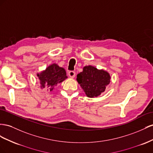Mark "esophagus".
I'll list each match as a JSON object with an SVG mask.
<instances>
[{"mask_svg":"<svg viewBox=\"0 0 153 153\" xmlns=\"http://www.w3.org/2000/svg\"><path fill=\"white\" fill-rule=\"evenodd\" d=\"M68 76L70 77L71 78H74L76 76V72L74 71H70L68 72Z\"/></svg>","mask_w":153,"mask_h":153,"instance_id":"obj_1","label":"esophagus"}]
</instances>
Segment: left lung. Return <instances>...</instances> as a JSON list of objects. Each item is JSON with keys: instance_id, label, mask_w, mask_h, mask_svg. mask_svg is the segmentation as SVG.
<instances>
[{"instance_id": "left-lung-1", "label": "left lung", "mask_w": 153, "mask_h": 153, "mask_svg": "<svg viewBox=\"0 0 153 153\" xmlns=\"http://www.w3.org/2000/svg\"><path fill=\"white\" fill-rule=\"evenodd\" d=\"M110 74L106 71L91 65L85 66L82 71L77 75L78 83L90 98L97 97L102 94L110 84Z\"/></svg>"}]
</instances>
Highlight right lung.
I'll list each match as a JSON object with an SVG mask.
<instances>
[{
    "label": "right lung",
    "instance_id": "1",
    "mask_svg": "<svg viewBox=\"0 0 153 153\" xmlns=\"http://www.w3.org/2000/svg\"><path fill=\"white\" fill-rule=\"evenodd\" d=\"M36 76L40 80V88L42 89L46 87L50 91H53L55 86L68 78L65 70L56 63L50 65L44 71L37 73Z\"/></svg>",
    "mask_w": 153,
    "mask_h": 153
}]
</instances>
